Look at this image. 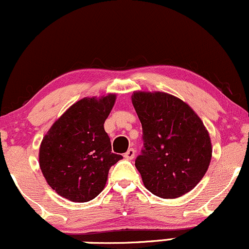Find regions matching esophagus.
<instances>
[{
    "mask_svg": "<svg viewBox=\"0 0 249 249\" xmlns=\"http://www.w3.org/2000/svg\"><path fill=\"white\" fill-rule=\"evenodd\" d=\"M135 154H136V151L134 150L133 148H130L129 150H128L127 153H125V154L124 155V156L125 160H133L134 157H135Z\"/></svg>",
    "mask_w": 249,
    "mask_h": 249,
    "instance_id": "esophagus-1",
    "label": "esophagus"
}]
</instances>
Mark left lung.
Returning <instances> with one entry per match:
<instances>
[{"label":"left lung","mask_w":249,"mask_h":249,"mask_svg":"<svg viewBox=\"0 0 249 249\" xmlns=\"http://www.w3.org/2000/svg\"><path fill=\"white\" fill-rule=\"evenodd\" d=\"M131 102L144 149L135 160L142 182L164 199L184 196L200 182L212 159L206 127L186 102L165 92L135 90Z\"/></svg>","instance_id":"left-lung-1"}]
</instances>
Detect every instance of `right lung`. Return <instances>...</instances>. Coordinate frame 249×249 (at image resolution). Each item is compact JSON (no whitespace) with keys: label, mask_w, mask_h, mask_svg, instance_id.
Here are the masks:
<instances>
[{"label":"right lung","mask_w":249,"mask_h":249,"mask_svg":"<svg viewBox=\"0 0 249 249\" xmlns=\"http://www.w3.org/2000/svg\"><path fill=\"white\" fill-rule=\"evenodd\" d=\"M116 94L84 98L73 104L43 137L39 166L45 180L61 197L86 203L106 185L110 166L122 159L112 153L104 124Z\"/></svg>","instance_id":"add662e5"}]
</instances>
